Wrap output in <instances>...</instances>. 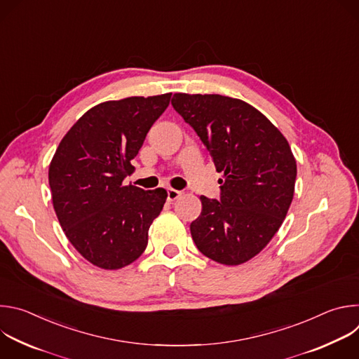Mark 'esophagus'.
I'll return each mask as SVG.
<instances>
[{
  "label": "esophagus",
  "instance_id": "obj_1",
  "mask_svg": "<svg viewBox=\"0 0 359 359\" xmlns=\"http://www.w3.org/2000/svg\"><path fill=\"white\" fill-rule=\"evenodd\" d=\"M183 193L180 190H176V189H168V200L169 201H175L177 200Z\"/></svg>",
  "mask_w": 359,
  "mask_h": 359
}]
</instances>
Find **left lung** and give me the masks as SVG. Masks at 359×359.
Returning <instances> with one entry per match:
<instances>
[{
  "label": "left lung",
  "mask_w": 359,
  "mask_h": 359,
  "mask_svg": "<svg viewBox=\"0 0 359 359\" xmlns=\"http://www.w3.org/2000/svg\"><path fill=\"white\" fill-rule=\"evenodd\" d=\"M173 108L196 130L223 179L220 200L200 196L190 224L201 254L224 266L255 257L281 227L297 162L284 135L247 102L217 93H175Z\"/></svg>",
  "instance_id": "1"
}]
</instances>
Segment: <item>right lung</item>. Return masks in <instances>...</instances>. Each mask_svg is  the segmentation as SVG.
<instances>
[{
	"instance_id": "obj_1",
	"label": "right lung",
	"mask_w": 359,
	"mask_h": 359,
	"mask_svg": "<svg viewBox=\"0 0 359 359\" xmlns=\"http://www.w3.org/2000/svg\"><path fill=\"white\" fill-rule=\"evenodd\" d=\"M172 93L130 96L90 108L62 137L48 180L60 224L85 260L119 270L137 260L168 197L123 184L132 161Z\"/></svg>"
}]
</instances>
